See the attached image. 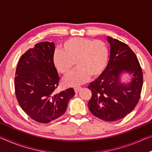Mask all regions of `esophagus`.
<instances>
[{"label": "esophagus", "mask_w": 152, "mask_h": 152, "mask_svg": "<svg viewBox=\"0 0 152 152\" xmlns=\"http://www.w3.org/2000/svg\"><path fill=\"white\" fill-rule=\"evenodd\" d=\"M81 88H82L81 86H75V87H74V91H75L76 93H78V92L80 91Z\"/></svg>", "instance_id": "obj_1"}]
</instances>
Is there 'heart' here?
I'll use <instances>...</instances> for the list:
<instances>
[{"mask_svg":"<svg viewBox=\"0 0 152 152\" xmlns=\"http://www.w3.org/2000/svg\"><path fill=\"white\" fill-rule=\"evenodd\" d=\"M109 60V50L101 40L85 37H73L66 40L61 50L53 56V64L64 76L75 71L64 80L67 86H76L85 82L89 76L96 77L104 70Z\"/></svg>","mask_w":152,"mask_h":152,"instance_id":"1","label":"heart"}]
</instances>
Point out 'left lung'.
Wrapping results in <instances>:
<instances>
[{
    "instance_id": "obj_1",
    "label": "left lung",
    "mask_w": 152,
    "mask_h": 152,
    "mask_svg": "<svg viewBox=\"0 0 152 152\" xmlns=\"http://www.w3.org/2000/svg\"><path fill=\"white\" fill-rule=\"evenodd\" d=\"M110 45V59L106 69L90 83L92 96L88 101L90 111L105 121L124 118L135 109L143 86V72L137 56L126 43L107 37ZM132 74L130 83H122L120 74Z\"/></svg>"
}]
</instances>
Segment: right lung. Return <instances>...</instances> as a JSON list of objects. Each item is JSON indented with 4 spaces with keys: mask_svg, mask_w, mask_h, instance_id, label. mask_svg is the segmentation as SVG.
I'll list each match as a JSON object with an SVG mask.
<instances>
[{
    "mask_svg": "<svg viewBox=\"0 0 152 152\" xmlns=\"http://www.w3.org/2000/svg\"><path fill=\"white\" fill-rule=\"evenodd\" d=\"M55 45L35 44L20 58L15 77V94L20 107L35 121L48 123L65 113L75 92L69 88L56 94L60 80L53 64Z\"/></svg>",
    "mask_w": 152,
    "mask_h": 152,
    "instance_id": "obj_1",
    "label": "right lung"
}]
</instances>
